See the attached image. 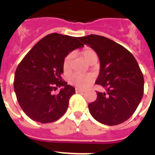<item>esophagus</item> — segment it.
I'll use <instances>...</instances> for the list:
<instances>
[{"instance_id": "1", "label": "esophagus", "mask_w": 155, "mask_h": 155, "mask_svg": "<svg viewBox=\"0 0 155 155\" xmlns=\"http://www.w3.org/2000/svg\"><path fill=\"white\" fill-rule=\"evenodd\" d=\"M75 91H76V92H79V93H84V92H85L84 90L80 89V88H78V87L75 88Z\"/></svg>"}]
</instances>
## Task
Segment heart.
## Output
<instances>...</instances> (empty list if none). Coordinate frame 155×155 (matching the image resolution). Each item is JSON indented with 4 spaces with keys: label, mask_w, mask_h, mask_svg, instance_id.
I'll list each match as a JSON object with an SVG mask.
<instances>
[{
    "label": "heart",
    "mask_w": 155,
    "mask_h": 155,
    "mask_svg": "<svg viewBox=\"0 0 155 155\" xmlns=\"http://www.w3.org/2000/svg\"><path fill=\"white\" fill-rule=\"evenodd\" d=\"M82 56L84 57L87 63H90L93 61L97 60V53L92 49L87 48L81 52ZM71 55L68 54L63 61V70L64 72H69L71 71ZM69 80L71 84L75 85L76 87L80 88H84L89 86L93 81V77L91 75H80V74H73L69 77Z\"/></svg>",
    "instance_id": "1"
}]
</instances>
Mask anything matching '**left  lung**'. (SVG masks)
<instances>
[{"label":"left lung","mask_w":155,"mask_h":155,"mask_svg":"<svg viewBox=\"0 0 155 155\" xmlns=\"http://www.w3.org/2000/svg\"><path fill=\"white\" fill-rule=\"evenodd\" d=\"M80 40L99 57L101 68L96 84L106 90L97 92V100L88 104L91 115L107 125L127 120L143 97L144 78L138 63L127 49L108 38L90 35Z\"/></svg>","instance_id":"left-lung-1"}]
</instances>
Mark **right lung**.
<instances>
[{"label":"right lung","mask_w":155,"mask_h":155,"mask_svg":"<svg viewBox=\"0 0 155 155\" xmlns=\"http://www.w3.org/2000/svg\"><path fill=\"white\" fill-rule=\"evenodd\" d=\"M78 38L53 33L45 36L26 54L14 75L13 87L21 108L33 120L55 121L66 113L75 87L63 80V58L83 47ZM62 88L57 95L52 92Z\"/></svg>","instance_id":"right-lung-1"}]
</instances>
